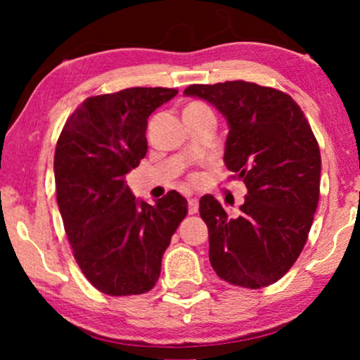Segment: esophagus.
<instances>
[{
    "label": "esophagus",
    "instance_id": "34e87169",
    "mask_svg": "<svg viewBox=\"0 0 360 360\" xmlns=\"http://www.w3.org/2000/svg\"><path fill=\"white\" fill-rule=\"evenodd\" d=\"M198 212V200L197 198H190L188 200V214H197Z\"/></svg>",
    "mask_w": 360,
    "mask_h": 360
}]
</instances>
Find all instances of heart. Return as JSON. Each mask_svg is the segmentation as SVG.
Here are the masks:
<instances>
[{
    "label": "heart",
    "mask_w": 360,
    "mask_h": 360,
    "mask_svg": "<svg viewBox=\"0 0 360 360\" xmlns=\"http://www.w3.org/2000/svg\"><path fill=\"white\" fill-rule=\"evenodd\" d=\"M197 105H202V104H198V103H192L188 105V108H197Z\"/></svg>",
    "instance_id": "heart-1"
}]
</instances>
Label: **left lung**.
<instances>
[{
    "label": "left lung",
    "instance_id": "obj_1",
    "mask_svg": "<svg viewBox=\"0 0 360 360\" xmlns=\"http://www.w3.org/2000/svg\"><path fill=\"white\" fill-rule=\"evenodd\" d=\"M184 94L226 117L224 163L248 187L236 219L212 195L200 198L210 264L231 285H273L298 259L319 205L322 160L305 114L285 92L244 80L193 84Z\"/></svg>",
    "mask_w": 360,
    "mask_h": 360
}]
</instances>
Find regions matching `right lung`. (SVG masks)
Instances as JSON below:
<instances>
[{
    "instance_id": "1",
    "label": "right lung",
    "mask_w": 360,
    "mask_h": 360,
    "mask_svg": "<svg viewBox=\"0 0 360 360\" xmlns=\"http://www.w3.org/2000/svg\"><path fill=\"white\" fill-rule=\"evenodd\" d=\"M176 94L131 87L89 97L55 148L57 204L74 257L91 285L111 297L153 288L163 252L188 212L175 190L150 205L126 184L148 151V117Z\"/></svg>"
}]
</instances>
